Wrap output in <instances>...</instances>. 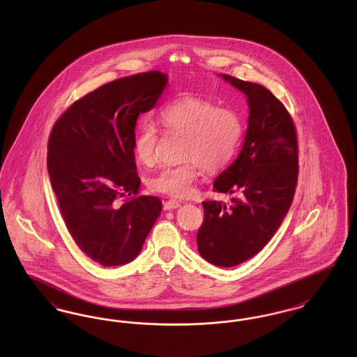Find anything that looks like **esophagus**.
Segmentation results:
<instances>
[{
  "label": "esophagus",
  "mask_w": 357,
  "mask_h": 357,
  "mask_svg": "<svg viewBox=\"0 0 357 357\" xmlns=\"http://www.w3.org/2000/svg\"><path fill=\"white\" fill-rule=\"evenodd\" d=\"M181 206V202L175 201V199H169L167 202H165L163 204V208L165 210H174V208H178Z\"/></svg>",
  "instance_id": "34e87169"
}]
</instances>
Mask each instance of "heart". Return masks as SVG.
<instances>
[{
	"mask_svg": "<svg viewBox=\"0 0 357 357\" xmlns=\"http://www.w3.org/2000/svg\"><path fill=\"white\" fill-rule=\"evenodd\" d=\"M159 120L167 134L183 135L181 155L186 160L162 169L150 181V187L176 198L192 192L199 167L208 172L223 169L237 151L243 132L242 120L234 109L192 95L165 105ZM158 143L156 127L150 123L140 126L134 139L136 159L153 166Z\"/></svg>",
	"mask_w": 357,
	"mask_h": 357,
	"instance_id": "1",
	"label": "heart"
}]
</instances>
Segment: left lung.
Instances as JSON below:
<instances>
[{
  "label": "left lung",
  "instance_id": "obj_1",
  "mask_svg": "<svg viewBox=\"0 0 357 357\" xmlns=\"http://www.w3.org/2000/svg\"><path fill=\"white\" fill-rule=\"evenodd\" d=\"M248 96V131L234 163L213 188L234 194L231 206L204 201L198 252L215 266L233 268L259 253L288 214L298 181V140L285 105L261 84L222 75Z\"/></svg>",
  "mask_w": 357,
  "mask_h": 357
}]
</instances>
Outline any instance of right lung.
Segmentation results:
<instances>
[{
  "label": "right lung",
  "mask_w": 357,
  "mask_h": 357,
  "mask_svg": "<svg viewBox=\"0 0 357 357\" xmlns=\"http://www.w3.org/2000/svg\"><path fill=\"white\" fill-rule=\"evenodd\" d=\"M166 83L159 70L109 82L52 127L47 166L61 217L79 249L102 266L132 261L162 211L158 197L139 195L134 139L137 116Z\"/></svg>",
  "instance_id": "add662e5"
}]
</instances>
